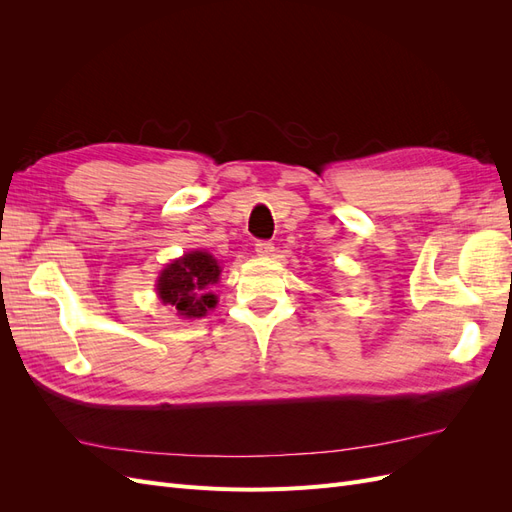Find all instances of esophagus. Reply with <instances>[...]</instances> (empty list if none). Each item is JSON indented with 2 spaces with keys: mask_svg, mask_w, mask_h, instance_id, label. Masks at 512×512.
I'll return each mask as SVG.
<instances>
[{
  "mask_svg": "<svg viewBox=\"0 0 512 512\" xmlns=\"http://www.w3.org/2000/svg\"><path fill=\"white\" fill-rule=\"evenodd\" d=\"M254 250H256L258 256H271L275 247H273L271 241H256L254 243Z\"/></svg>",
  "mask_w": 512,
  "mask_h": 512,
  "instance_id": "1",
  "label": "esophagus"
}]
</instances>
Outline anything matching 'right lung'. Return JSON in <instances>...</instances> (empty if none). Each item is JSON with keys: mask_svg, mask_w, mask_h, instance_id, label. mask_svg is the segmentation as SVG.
Here are the masks:
<instances>
[{"mask_svg": "<svg viewBox=\"0 0 512 512\" xmlns=\"http://www.w3.org/2000/svg\"><path fill=\"white\" fill-rule=\"evenodd\" d=\"M220 265L207 252H192L168 265L160 280L158 294L164 305H170L179 316L200 318L211 307H215V297L209 286L220 280Z\"/></svg>", "mask_w": 512, "mask_h": 512, "instance_id": "add662e5", "label": "right lung"}]
</instances>
